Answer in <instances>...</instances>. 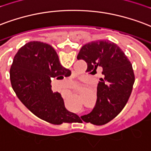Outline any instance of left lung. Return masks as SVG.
I'll return each mask as SVG.
<instances>
[{"mask_svg":"<svg viewBox=\"0 0 151 151\" xmlns=\"http://www.w3.org/2000/svg\"><path fill=\"white\" fill-rule=\"evenodd\" d=\"M77 58L86 62V72L91 74L97 73L99 67L103 70L97 88L95 107L90 114L78 117L76 121L106 124L121 112L131 94L135 80L132 64L122 49L108 40L84 45Z\"/></svg>","mask_w":151,"mask_h":151,"instance_id":"left-lung-1","label":"left lung"}]
</instances>
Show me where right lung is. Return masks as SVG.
<instances>
[{
    "instance_id": "add662e5",
    "label": "right lung",
    "mask_w": 151,
    "mask_h": 151,
    "mask_svg": "<svg viewBox=\"0 0 151 151\" xmlns=\"http://www.w3.org/2000/svg\"><path fill=\"white\" fill-rule=\"evenodd\" d=\"M71 72L62 66L50 45L30 41L14 56L10 68L13 90L28 109L42 120L55 125L76 122L78 116L68 111L61 93H53L51 78H63Z\"/></svg>"
}]
</instances>
